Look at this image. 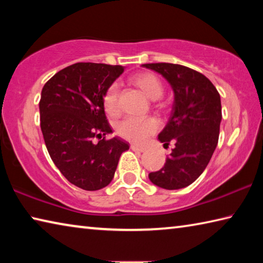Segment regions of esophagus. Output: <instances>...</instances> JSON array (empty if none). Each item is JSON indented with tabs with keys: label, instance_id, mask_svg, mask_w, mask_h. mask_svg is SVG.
<instances>
[{
	"label": "esophagus",
	"instance_id": "1",
	"mask_svg": "<svg viewBox=\"0 0 263 263\" xmlns=\"http://www.w3.org/2000/svg\"><path fill=\"white\" fill-rule=\"evenodd\" d=\"M131 149L135 151V152H139V153L145 152L144 147H139V146H137V145H131Z\"/></svg>",
	"mask_w": 263,
	"mask_h": 263
}]
</instances>
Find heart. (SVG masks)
<instances>
[{
	"mask_svg": "<svg viewBox=\"0 0 263 263\" xmlns=\"http://www.w3.org/2000/svg\"><path fill=\"white\" fill-rule=\"evenodd\" d=\"M132 82L139 87L149 99L158 100L163 94V84L157 75L153 73L144 72L138 73L132 77ZM119 87L117 83L111 84L104 96L105 111L111 116H116L119 112ZM159 127L158 122L154 118H137L127 117L118 124L117 133L124 139L142 144L153 133L157 132Z\"/></svg>",
	"mask_w": 263,
	"mask_h": 263,
	"instance_id": "heart-1",
	"label": "heart"
}]
</instances>
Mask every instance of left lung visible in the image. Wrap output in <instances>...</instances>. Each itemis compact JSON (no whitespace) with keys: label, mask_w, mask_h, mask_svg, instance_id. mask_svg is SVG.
<instances>
[{"label":"left lung","mask_w":263,"mask_h":263,"mask_svg":"<svg viewBox=\"0 0 263 263\" xmlns=\"http://www.w3.org/2000/svg\"><path fill=\"white\" fill-rule=\"evenodd\" d=\"M171 83L174 103L171 118L158 139L175 147L164 166L149 173L152 183L167 190L181 189L198 179L217 147L221 122L219 92L205 75L168 62L144 64Z\"/></svg>","instance_id":"1"}]
</instances>
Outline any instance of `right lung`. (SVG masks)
Masks as SVG:
<instances>
[{"label":"right lung","instance_id":"obj_1","mask_svg":"<svg viewBox=\"0 0 263 263\" xmlns=\"http://www.w3.org/2000/svg\"><path fill=\"white\" fill-rule=\"evenodd\" d=\"M124 72L119 65L78 62L48 80L39 112L48 154L70 183L83 190H100L114 179L126 141L112 132L104 112V96ZM94 137H103L95 144Z\"/></svg>","mask_w":263,"mask_h":263}]
</instances>
